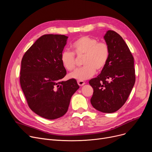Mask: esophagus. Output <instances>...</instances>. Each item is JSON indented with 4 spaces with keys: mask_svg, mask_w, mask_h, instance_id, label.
Returning a JSON list of instances; mask_svg holds the SVG:
<instances>
[{
    "mask_svg": "<svg viewBox=\"0 0 152 152\" xmlns=\"http://www.w3.org/2000/svg\"><path fill=\"white\" fill-rule=\"evenodd\" d=\"M77 84L79 86H83L85 84V82H84L83 81H77Z\"/></svg>",
    "mask_w": 152,
    "mask_h": 152,
    "instance_id": "1",
    "label": "esophagus"
}]
</instances>
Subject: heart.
I'll return each instance as SVG.
<instances>
[{"mask_svg":"<svg viewBox=\"0 0 152 152\" xmlns=\"http://www.w3.org/2000/svg\"><path fill=\"white\" fill-rule=\"evenodd\" d=\"M73 52L78 57H83V68L69 75V77L83 81L94 75L97 71H101L106 66L110 57V47L105 42H98L95 38L84 36L77 39L71 45ZM62 65L68 71L76 68V61L73 52L64 50L61 53Z\"/></svg>","mask_w":152,"mask_h":152,"instance_id":"1","label":"heart"}]
</instances>
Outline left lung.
I'll list each match as a JSON object with an SVG mask.
<instances>
[{"label": "left lung", "instance_id": "left-lung-1", "mask_svg": "<svg viewBox=\"0 0 152 152\" xmlns=\"http://www.w3.org/2000/svg\"><path fill=\"white\" fill-rule=\"evenodd\" d=\"M110 47L106 66L89 81L94 92L91 103L103 113H114L126 102L135 81L134 57L122 37L108 30L104 36Z\"/></svg>", "mask_w": 152, "mask_h": 152}]
</instances>
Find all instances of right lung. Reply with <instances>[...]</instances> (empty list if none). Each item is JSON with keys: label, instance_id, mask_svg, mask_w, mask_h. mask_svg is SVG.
Wrapping results in <instances>:
<instances>
[{"label": "right lung", "instance_id": "1", "mask_svg": "<svg viewBox=\"0 0 152 152\" xmlns=\"http://www.w3.org/2000/svg\"><path fill=\"white\" fill-rule=\"evenodd\" d=\"M68 37L45 34L23 55L20 85L31 110L48 119L60 118L68 111L71 98L79 88L75 79L63 81L66 69L60 60Z\"/></svg>", "mask_w": 152, "mask_h": 152}]
</instances>
